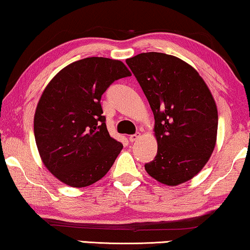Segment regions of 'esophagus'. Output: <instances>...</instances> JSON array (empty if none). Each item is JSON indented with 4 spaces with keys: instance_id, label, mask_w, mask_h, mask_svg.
Returning a JSON list of instances; mask_svg holds the SVG:
<instances>
[{
    "instance_id": "obj_1",
    "label": "esophagus",
    "mask_w": 250,
    "mask_h": 250,
    "mask_svg": "<svg viewBox=\"0 0 250 250\" xmlns=\"http://www.w3.org/2000/svg\"><path fill=\"white\" fill-rule=\"evenodd\" d=\"M139 137H140V133H135V135H131L129 137V140L131 141V143H133V141H136Z\"/></svg>"
}]
</instances>
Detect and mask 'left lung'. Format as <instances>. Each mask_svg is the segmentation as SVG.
Here are the masks:
<instances>
[{
  "instance_id": "1",
  "label": "left lung",
  "mask_w": 250,
  "mask_h": 250,
  "mask_svg": "<svg viewBox=\"0 0 250 250\" xmlns=\"http://www.w3.org/2000/svg\"><path fill=\"white\" fill-rule=\"evenodd\" d=\"M125 62L155 117L158 150L145 169L167 186L192 180L217 143L218 109L211 91L194 67L172 55L143 53Z\"/></svg>"
}]
</instances>
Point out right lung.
<instances>
[{
    "instance_id": "obj_1",
    "label": "right lung",
    "mask_w": 250,
    "mask_h": 250,
    "mask_svg": "<svg viewBox=\"0 0 250 250\" xmlns=\"http://www.w3.org/2000/svg\"><path fill=\"white\" fill-rule=\"evenodd\" d=\"M131 75L121 61L88 57L64 67L44 87L33 130L46 168L68 186L101 180L122 150L102 115L101 96L111 83Z\"/></svg>"
}]
</instances>
